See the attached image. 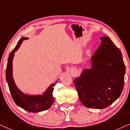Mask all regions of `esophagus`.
Masks as SVG:
<instances>
[{"label": "esophagus", "mask_w": 130, "mask_h": 130, "mask_svg": "<svg viewBox=\"0 0 130 130\" xmlns=\"http://www.w3.org/2000/svg\"><path fill=\"white\" fill-rule=\"evenodd\" d=\"M70 73H73L75 72V70L73 69H70Z\"/></svg>", "instance_id": "obj_1"}]
</instances>
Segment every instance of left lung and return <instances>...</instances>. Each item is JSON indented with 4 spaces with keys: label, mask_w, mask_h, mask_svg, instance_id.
I'll return each instance as SVG.
<instances>
[{
    "label": "left lung",
    "mask_w": 130,
    "mask_h": 130,
    "mask_svg": "<svg viewBox=\"0 0 130 130\" xmlns=\"http://www.w3.org/2000/svg\"><path fill=\"white\" fill-rule=\"evenodd\" d=\"M90 58V68L84 69L73 81L84 106L102 109L113 104L122 93L125 66L121 51L107 36Z\"/></svg>",
    "instance_id": "1"
}]
</instances>
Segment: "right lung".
Listing matches in <instances>:
<instances>
[{
    "label": "right lung",
    "mask_w": 130,
    "mask_h": 130,
    "mask_svg": "<svg viewBox=\"0 0 130 130\" xmlns=\"http://www.w3.org/2000/svg\"><path fill=\"white\" fill-rule=\"evenodd\" d=\"M28 39V37L21 38L15 48L9 54L6 69V80L8 84L11 96L15 103L19 107L26 111L37 113L49 109L52 105L54 101L52 93L56 82L51 84L42 94L31 95L25 94L17 87L12 75V60L14 57V53L19 49L23 40Z\"/></svg>",
    "instance_id": "obj_1"
}]
</instances>
